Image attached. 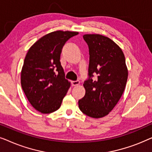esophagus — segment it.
<instances>
[{"label":"esophagus","mask_w":152,"mask_h":152,"mask_svg":"<svg viewBox=\"0 0 152 152\" xmlns=\"http://www.w3.org/2000/svg\"><path fill=\"white\" fill-rule=\"evenodd\" d=\"M71 84L72 86H76L80 85V81H72Z\"/></svg>","instance_id":"34e87169"}]
</instances>
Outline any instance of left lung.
<instances>
[{
  "mask_svg": "<svg viewBox=\"0 0 152 152\" xmlns=\"http://www.w3.org/2000/svg\"><path fill=\"white\" fill-rule=\"evenodd\" d=\"M89 48V79L85 81L84 97L78 102L83 113L100 118L111 112L122 95L128 69L122 49L113 40L98 34H84ZM93 74L97 78L93 80Z\"/></svg>",
  "mask_w": 152,
  "mask_h": 152,
  "instance_id": "obj_1",
  "label": "left lung"
}]
</instances>
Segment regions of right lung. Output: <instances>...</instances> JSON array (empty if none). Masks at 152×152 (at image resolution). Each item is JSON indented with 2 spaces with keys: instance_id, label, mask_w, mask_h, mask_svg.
<instances>
[{
  "instance_id": "obj_1",
  "label": "right lung",
  "mask_w": 152,
  "mask_h": 152,
  "mask_svg": "<svg viewBox=\"0 0 152 152\" xmlns=\"http://www.w3.org/2000/svg\"><path fill=\"white\" fill-rule=\"evenodd\" d=\"M77 32L57 30L44 35L28 50L20 72V84L30 104L41 113L61 107L70 87L60 55L65 43Z\"/></svg>"
}]
</instances>
